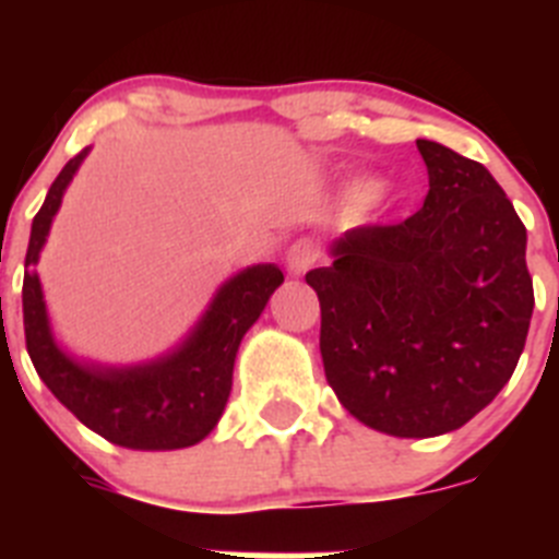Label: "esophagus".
<instances>
[{
  "label": "esophagus",
  "instance_id": "1",
  "mask_svg": "<svg viewBox=\"0 0 559 559\" xmlns=\"http://www.w3.org/2000/svg\"><path fill=\"white\" fill-rule=\"evenodd\" d=\"M316 260H319V246L313 240H296L288 249V254H285V265H288V271L294 276L308 274L316 265Z\"/></svg>",
  "mask_w": 559,
  "mask_h": 559
}]
</instances>
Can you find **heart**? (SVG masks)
<instances>
[{
  "label": "heart",
  "mask_w": 559,
  "mask_h": 559,
  "mask_svg": "<svg viewBox=\"0 0 559 559\" xmlns=\"http://www.w3.org/2000/svg\"><path fill=\"white\" fill-rule=\"evenodd\" d=\"M372 195H374L372 181H353V185L347 187V201H353V204H367Z\"/></svg>",
  "instance_id": "b5f03b06"
}]
</instances>
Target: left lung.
Segmentation results:
<instances>
[{"label": "left lung", "mask_w": 559, "mask_h": 559, "mask_svg": "<svg viewBox=\"0 0 559 559\" xmlns=\"http://www.w3.org/2000/svg\"><path fill=\"white\" fill-rule=\"evenodd\" d=\"M423 210L358 226L305 280L322 305L324 374L341 406L389 437L456 431L507 386L535 290L526 226L490 170L417 140Z\"/></svg>", "instance_id": "obj_1"}]
</instances>
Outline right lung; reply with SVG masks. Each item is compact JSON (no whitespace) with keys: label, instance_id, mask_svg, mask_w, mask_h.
<instances>
[{"label":"right lung","instance_id":"1","mask_svg":"<svg viewBox=\"0 0 559 559\" xmlns=\"http://www.w3.org/2000/svg\"><path fill=\"white\" fill-rule=\"evenodd\" d=\"M86 156L88 147L63 165L29 229L22 288L29 360L49 392L83 426L114 445L131 451H179L199 445L218 426L226 408L240 341L285 276L274 263L237 271L215 290L199 322L176 347L142 364L111 367L72 355L52 333L36 265L61 210L63 192Z\"/></svg>","mask_w":559,"mask_h":559}]
</instances>
